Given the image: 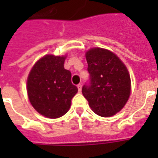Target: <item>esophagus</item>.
I'll use <instances>...</instances> for the list:
<instances>
[{"mask_svg":"<svg viewBox=\"0 0 158 158\" xmlns=\"http://www.w3.org/2000/svg\"><path fill=\"white\" fill-rule=\"evenodd\" d=\"M78 89H79V92H81V89H82V85L81 84L78 85Z\"/></svg>","mask_w":158,"mask_h":158,"instance_id":"1","label":"esophagus"}]
</instances>
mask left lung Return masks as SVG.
<instances>
[{"mask_svg":"<svg viewBox=\"0 0 158 158\" xmlns=\"http://www.w3.org/2000/svg\"><path fill=\"white\" fill-rule=\"evenodd\" d=\"M85 57L90 83L82 88L83 95L96 114L114 116L123 108L130 96L129 71L122 60L107 49L90 48Z\"/></svg>","mask_w":158,"mask_h":158,"instance_id":"8db88e82","label":"left lung"}]
</instances>
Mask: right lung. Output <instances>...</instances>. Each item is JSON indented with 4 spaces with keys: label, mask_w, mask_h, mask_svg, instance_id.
<instances>
[{
    "label": "right lung",
    "mask_w": 158,
    "mask_h": 158,
    "mask_svg": "<svg viewBox=\"0 0 158 158\" xmlns=\"http://www.w3.org/2000/svg\"><path fill=\"white\" fill-rule=\"evenodd\" d=\"M67 56L47 54L34 64L27 79V93L32 106L48 118H58L69 112L78 88L71 73L64 69Z\"/></svg>",
    "instance_id": "add662e5"
}]
</instances>
